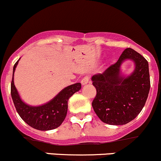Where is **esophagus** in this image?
I'll return each instance as SVG.
<instances>
[{
  "label": "esophagus",
  "instance_id": "34e87169",
  "mask_svg": "<svg viewBox=\"0 0 161 161\" xmlns=\"http://www.w3.org/2000/svg\"><path fill=\"white\" fill-rule=\"evenodd\" d=\"M89 75H86L85 77L82 78V79L81 80V83H82V85H86L87 83H89Z\"/></svg>",
  "mask_w": 161,
  "mask_h": 161
}]
</instances>
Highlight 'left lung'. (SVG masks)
I'll return each instance as SVG.
<instances>
[{"instance_id":"8db88e82","label":"left lung","mask_w":161,"mask_h":161,"mask_svg":"<svg viewBox=\"0 0 161 161\" xmlns=\"http://www.w3.org/2000/svg\"><path fill=\"white\" fill-rule=\"evenodd\" d=\"M126 59L134 61L135 69L123 76L120 66ZM96 96L92 103L95 113L103 123L124 125L138 116L146 103L150 88L148 62L140 53L126 48L117 62L103 73L92 77Z\"/></svg>"}]
</instances>
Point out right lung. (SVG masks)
I'll return each mask as SVG.
<instances>
[{"label":"right lung","instance_id":"1","mask_svg":"<svg viewBox=\"0 0 161 161\" xmlns=\"http://www.w3.org/2000/svg\"><path fill=\"white\" fill-rule=\"evenodd\" d=\"M18 61L19 59L14 65L11 85V97L18 113L27 124L34 129L45 131L58 127L66 116L69 98L80 90L81 83L78 82L67 86L45 104L39 106H29L21 100L14 83V73Z\"/></svg>","mask_w":161,"mask_h":161}]
</instances>
